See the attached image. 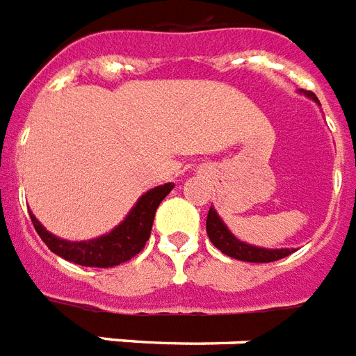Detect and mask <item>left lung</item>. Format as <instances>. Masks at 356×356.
I'll return each instance as SVG.
<instances>
[{"mask_svg": "<svg viewBox=\"0 0 356 356\" xmlns=\"http://www.w3.org/2000/svg\"><path fill=\"white\" fill-rule=\"evenodd\" d=\"M305 97L312 99L320 106V101L314 93L303 92ZM206 232L207 237L215 244V248H218L222 254L229 255L233 259H238V261H246V263H272V261H277V259H283L286 255L294 254L296 248H261V246H254V244H248L237 238L233 235L227 226L224 224V220L218 217V213L215 207H209V213H207L206 220Z\"/></svg>", "mask_w": 356, "mask_h": 356, "instance_id": "8db88e82", "label": "left lung"}]
</instances>
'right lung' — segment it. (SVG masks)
Returning <instances> with one entry per match:
<instances>
[{"label":"right lung","mask_w":356,"mask_h":356,"mask_svg":"<svg viewBox=\"0 0 356 356\" xmlns=\"http://www.w3.org/2000/svg\"><path fill=\"white\" fill-rule=\"evenodd\" d=\"M175 184H163L139 196L129 215L121 220V224L113 227L112 232L104 233L101 237L90 241H65L47 232L38 218L29 211L34 229L38 232L47 248L58 257L81 266H93V268H108L118 266L139 254L150 237V229L154 222V215L158 206L165 196L172 191Z\"/></svg>","instance_id":"add662e5"}]
</instances>
